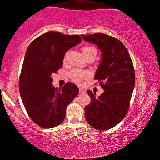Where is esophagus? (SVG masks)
<instances>
[{"label": "esophagus", "mask_w": 160, "mask_h": 160, "mask_svg": "<svg viewBox=\"0 0 160 160\" xmlns=\"http://www.w3.org/2000/svg\"><path fill=\"white\" fill-rule=\"evenodd\" d=\"M79 92L81 93V94H83V93L86 92V90L84 89H82V88H80L79 89Z\"/></svg>", "instance_id": "obj_1"}]
</instances>
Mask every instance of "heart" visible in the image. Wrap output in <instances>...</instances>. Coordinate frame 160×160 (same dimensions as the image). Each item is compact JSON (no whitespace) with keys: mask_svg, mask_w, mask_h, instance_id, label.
I'll return each mask as SVG.
<instances>
[{"mask_svg":"<svg viewBox=\"0 0 160 160\" xmlns=\"http://www.w3.org/2000/svg\"><path fill=\"white\" fill-rule=\"evenodd\" d=\"M82 52H83L84 56H88V55L90 54H95L96 55L97 51L95 47H84L82 49ZM71 78L72 79L73 81L75 82H78V83H81V82L85 80L86 78H89L90 76V74L87 71H83L79 69H75L74 71H72L70 74Z\"/></svg>","mask_w":160,"mask_h":160,"instance_id":"heart-1","label":"heart"}]
</instances>
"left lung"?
<instances>
[{
	"label": "left lung",
	"instance_id": "8db88e82",
	"mask_svg": "<svg viewBox=\"0 0 160 160\" xmlns=\"http://www.w3.org/2000/svg\"><path fill=\"white\" fill-rule=\"evenodd\" d=\"M81 37L102 52L95 80L104 89L98 98L95 92L87 91L92 99L85 108V118L95 129H109L122 120L129 107L135 81L132 61L127 49L117 38L102 33Z\"/></svg>",
	"mask_w": 160,
	"mask_h": 160
}]
</instances>
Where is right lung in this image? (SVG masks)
Returning <instances> with one entry per match:
<instances>
[{
  "label": "right lung",
  "mask_w": 160,
  "mask_h": 160,
  "mask_svg": "<svg viewBox=\"0 0 160 160\" xmlns=\"http://www.w3.org/2000/svg\"><path fill=\"white\" fill-rule=\"evenodd\" d=\"M81 41L76 34L48 32L28 47L19 79L20 95L28 114L41 128L61 124L66 108L78 95V87L72 82L55 88L52 74L63 65L65 52Z\"/></svg>",
  "instance_id": "obj_1"
}]
</instances>
